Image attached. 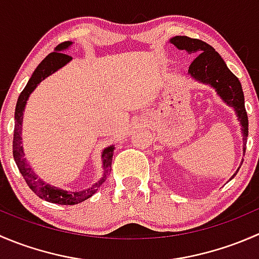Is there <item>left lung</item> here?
<instances>
[{
  "label": "left lung",
  "instance_id": "left-lung-1",
  "mask_svg": "<svg viewBox=\"0 0 259 259\" xmlns=\"http://www.w3.org/2000/svg\"><path fill=\"white\" fill-rule=\"evenodd\" d=\"M170 42L180 50H187L189 54L197 55L189 66V74L194 79L213 86L219 96L236 110L242 125L243 142H244L243 149L245 153V143H247L248 137V116L244 106V95H243L242 85L238 77L227 67L221 55L204 41L190 38L188 36H176L171 38Z\"/></svg>",
  "mask_w": 259,
  "mask_h": 259
}]
</instances>
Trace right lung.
<instances>
[{"mask_svg":"<svg viewBox=\"0 0 259 259\" xmlns=\"http://www.w3.org/2000/svg\"><path fill=\"white\" fill-rule=\"evenodd\" d=\"M72 42L70 41H65V42L57 45L54 52L49 54L45 59L41 61V64L36 67L35 72L32 74L31 79L28 80L27 85L22 90V93L18 96V100L16 104V110H15V132H14V142H12V149H14V158L17 164L18 170L22 174L23 179L27 183L30 189L35 193L37 197L41 199H45L46 202L55 203V204L61 205H74L79 204L83 200L89 199L93 197L96 193V190L103 185V183L106 180V177L111 171V161H113V153L114 146H109L103 151V164H104V176L103 178L99 180L98 183L90 187L89 189L79 190V192H67V190L59 189V188L51 187L50 184H46L40 178H37L31 166L28 165L26 159L23 158V150H22V143H21V125H22V115L25 110L26 101H27L30 94L35 90L37 83H40L45 77L51 75L60 67L66 65L70 60L72 59L70 55L65 54V50L69 48Z\"/></svg>","mask_w":259,"mask_h":259,"instance_id":"1","label":"right lung"}]
</instances>
